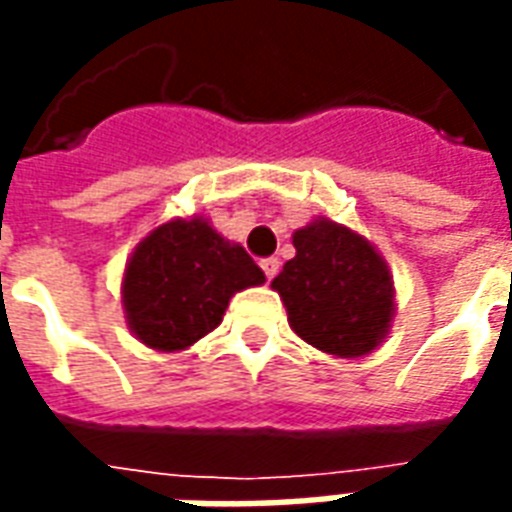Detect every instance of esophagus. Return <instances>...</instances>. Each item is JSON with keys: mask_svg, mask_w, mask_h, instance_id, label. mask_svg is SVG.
Segmentation results:
<instances>
[{"mask_svg": "<svg viewBox=\"0 0 512 512\" xmlns=\"http://www.w3.org/2000/svg\"><path fill=\"white\" fill-rule=\"evenodd\" d=\"M260 268H263L266 279H274L279 271V260L277 257H266V260H260Z\"/></svg>", "mask_w": 512, "mask_h": 512, "instance_id": "34e87169", "label": "esophagus"}]
</instances>
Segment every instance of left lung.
<instances>
[{
    "instance_id": "8db88e82",
    "label": "left lung",
    "mask_w": 512,
    "mask_h": 512,
    "mask_svg": "<svg viewBox=\"0 0 512 512\" xmlns=\"http://www.w3.org/2000/svg\"><path fill=\"white\" fill-rule=\"evenodd\" d=\"M293 246L296 257L271 282L290 329L323 354H373L395 318V282L376 246L326 216L296 230Z\"/></svg>"
}]
</instances>
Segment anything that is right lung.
<instances>
[{"mask_svg": "<svg viewBox=\"0 0 512 512\" xmlns=\"http://www.w3.org/2000/svg\"><path fill=\"white\" fill-rule=\"evenodd\" d=\"M263 282L244 246L230 244L205 216H191L158 224L136 244L120 293L136 340L175 354L222 323L238 290Z\"/></svg>", "mask_w": 512, "mask_h": 512, "instance_id": "obj_1", "label": "right lung"}]
</instances>
